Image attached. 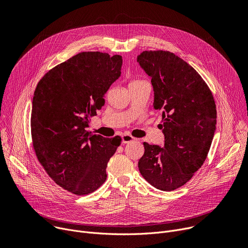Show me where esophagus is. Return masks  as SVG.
<instances>
[{
    "label": "esophagus",
    "mask_w": 248,
    "mask_h": 248,
    "mask_svg": "<svg viewBox=\"0 0 248 248\" xmlns=\"http://www.w3.org/2000/svg\"><path fill=\"white\" fill-rule=\"evenodd\" d=\"M137 139L136 138H134L133 136H130V135H124L123 136V143L124 144H125V143H128V142H131V141H135Z\"/></svg>",
    "instance_id": "esophagus-1"
}]
</instances>
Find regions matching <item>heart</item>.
Instances as JSON below:
<instances>
[{"label":"heart","mask_w":248,"mask_h":248,"mask_svg":"<svg viewBox=\"0 0 248 248\" xmlns=\"http://www.w3.org/2000/svg\"><path fill=\"white\" fill-rule=\"evenodd\" d=\"M138 81H141V80H135V81H133V82H138Z\"/></svg>","instance_id":"heart-1"}]
</instances>
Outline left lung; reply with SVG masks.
<instances>
[{"label": "left lung", "instance_id": "obj_1", "mask_svg": "<svg viewBox=\"0 0 248 248\" xmlns=\"http://www.w3.org/2000/svg\"><path fill=\"white\" fill-rule=\"evenodd\" d=\"M138 62L152 78L164 145L143 142L139 170L163 191L186 185L206 159L217 125V106L206 82L190 64L169 51H144Z\"/></svg>", "mask_w": 248, "mask_h": 248}]
</instances>
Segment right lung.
Listing matches in <instances>:
<instances>
[{
  "instance_id": "add662e5",
  "label": "right lung",
  "mask_w": 248,
  "mask_h": 248,
  "mask_svg": "<svg viewBox=\"0 0 248 248\" xmlns=\"http://www.w3.org/2000/svg\"><path fill=\"white\" fill-rule=\"evenodd\" d=\"M122 65L119 55L81 52L49 70L35 90L32 147L48 176L71 193L85 195L100 187L122 143L119 136L107 139L86 130Z\"/></svg>"
}]
</instances>
